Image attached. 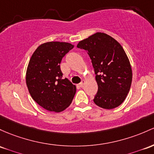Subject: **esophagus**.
I'll return each mask as SVG.
<instances>
[{
	"mask_svg": "<svg viewBox=\"0 0 154 154\" xmlns=\"http://www.w3.org/2000/svg\"><path fill=\"white\" fill-rule=\"evenodd\" d=\"M85 81L84 80H82V82H81L79 84V85H80V86L81 88H83L84 86H85Z\"/></svg>",
	"mask_w": 154,
	"mask_h": 154,
	"instance_id": "34e87169",
	"label": "esophagus"
}]
</instances>
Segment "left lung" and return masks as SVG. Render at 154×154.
Returning a JSON list of instances; mask_svg holds the SVG:
<instances>
[{
    "label": "left lung",
    "mask_w": 154,
    "mask_h": 154,
    "mask_svg": "<svg viewBox=\"0 0 154 154\" xmlns=\"http://www.w3.org/2000/svg\"><path fill=\"white\" fill-rule=\"evenodd\" d=\"M77 47L88 52L94 66L98 85L94 103L107 109L121 105L132 80L131 64L122 46L109 35L98 32Z\"/></svg>",
    "instance_id": "8db88e82"
}]
</instances>
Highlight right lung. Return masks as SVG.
<instances>
[{
	"mask_svg": "<svg viewBox=\"0 0 154 154\" xmlns=\"http://www.w3.org/2000/svg\"><path fill=\"white\" fill-rule=\"evenodd\" d=\"M74 45L48 42L39 45L30 58L26 71V85L30 96L48 111L60 112L72 103L76 86L63 79L60 63Z\"/></svg>",
	"mask_w": 154,
	"mask_h": 154,
	"instance_id": "1",
	"label": "right lung"
}]
</instances>
